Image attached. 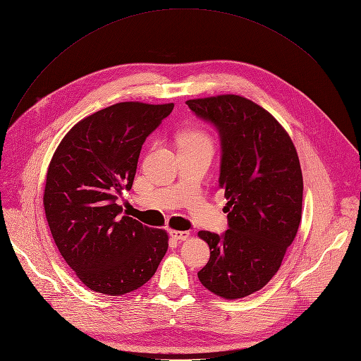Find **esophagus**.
I'll return each instance as SVG.
<instances>
[{
	"mask_svg": "<svg viewBox=\"0 0 361 361\" xmlns=\"http://www.w3.org/2000/svg\"><path fill=\"white\" fill-rule=\"evenodd\" d=\"M170 236L176 240H185V239H188L190 233L188 232H180V231H170Z\"/></svg>",
	"mask_w": 361,
	"mask_h": 361,
	"instance_id": "1",
	"label": "esophagus"
}]
</instances>
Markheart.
<instances>
[{
  "label": "heart",
  "instance_id": "heart-1",
  "mask_svg": "<svg viewBox=\"0 0 361 361\" xmlns=\"http://www.w3.org/2000/svg\"><path fill=\"white\" fill-rule=\"evenodd\" d=\"M209 142V138L204 133L197 129H185L178 135V144L184 145V144H192V142Z\"/></svg>",
  "mask_w": 361,
  "mask_h": 361
}]
</instances>
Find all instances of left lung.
<instances>
[{
	"instance_id": "obj_1",
	"label": "left lung",
	"mask_w": 361,
	"mask_h": 361,
	"mask_svg": "<svg viewBox=\"0 0 361 361\" xmlns=\"http://www.w3.org/2000/svg\"><path fill=\"white\" fill-rule=\"evenodd\" d=\"M185 104L219 133V185L228 200L227 231L199 232L210 259L197 275L219 297L243 298L271 281L297 236L304 190L298 154L279 122L243 96Z\"/></svg>"
}]
</instances>
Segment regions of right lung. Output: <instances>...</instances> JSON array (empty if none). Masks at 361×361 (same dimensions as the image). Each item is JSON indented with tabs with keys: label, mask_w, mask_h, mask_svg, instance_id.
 I'll list each match as a JSON object with an SVG mask.
<instances>
[{
	"label": "right lung",
	"mask_w": 361,
	"mask_h": 361,
	"mask_svg": "<svg viewBox=\"0 0 361 361\" xmlns=\"http://www.w3.org/2000/svg\"><path fill=\"white\" fill-rule=\"evenodd\" d=\"M174 104L121 102L78 122L57 147L47 171L44 212L54 243L92 290L119 295L148 282L169 236L122 216L118 197L130 190L147 137Z\"/></svg>",
	"instance_id": "obj_1"
}]
</instances>
